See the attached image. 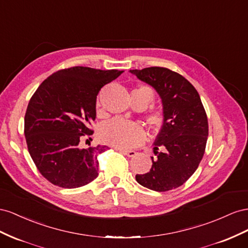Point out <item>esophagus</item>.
<instances>
[{
	"instance_id": "obj_1",
	"label": "esophagus",
	"mask_w": 248,
	"mask_h": 248,
	"mask_svg": "<svg viewBox=\"0 0 248 248\" xmlns=\"http://www.w3.org/2000/svg\"><path fill=\"white\" fill-rule=\"evenodd\" d=\"M117 151H119L120 153H123L124 155H128V157H134L136 155L135 151H128V150H122V148H116Z\"/></svg>"
}]
</instances>
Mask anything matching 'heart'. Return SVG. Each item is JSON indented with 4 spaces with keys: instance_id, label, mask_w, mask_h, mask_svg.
Segmentation results:
<instances>
[{
    "instance_id": "obj_1",
    "label": "heart",
    "mask_w": 248,
    "mask_h": 248,
    "mask_svg": "<svg viewBox=\"0 0 248 248\" xmlns=\"http://www.w3.org/2000/svg\"><path fill=\"white\" fill-rule=\"evenodd\" d=\"M154 98L153 91L146 86H140L133 90L132 100L134 104L143 102L145 106L150 104ZM146 123L152 128H161L165 123V113L162 110H153L147 113ZM101 137L106 143L112 146L131 148L139 145L145 140L146 133L143 126L137 122L115 117L103 125Z\"/></svg>"
}]
</instances>
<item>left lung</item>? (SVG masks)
<instances>
[{
    "label": "left lung",
    "mask_w": 248,
    "mask_h": 248,
    "mask_svg": "<svg viewBox=\"0 0 248 248\" xmlns=\"http://www.w3.org/2000/svg\"><path fill=\"white\" fill-rule=\"evenodd\" d=\"M130 72L155 89L165 113L154 143L152 168L136 174V181L159 192L178 188L195 172L206 150L209 125L200 94L187 79L165 67Z\"/></svg>",
    "instance_id": "left-lung-1"
}]
</instances>
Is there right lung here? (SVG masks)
<instances>
[{
	"label": "right lung",
	"mask_w": 248,
	"mask_h": 248,
	"mask_svg": "<svg viewBox=\"0 0 248 248\" xmlns=\"http://www.w3.org/2000/svg\"><path fill=\"white\" fill-rule=\"evenodd\" d=\"M123 73L84 66L60 69L32 95L25 115L26 142L35 165L49 183L72 189L98 175L97 155L108 146L89 143L82 148L80 141L93 134L90 126L96 116L97 93Z\"/></svg>",
	"instance_id": "right-lung-1"
}]
</instances>
